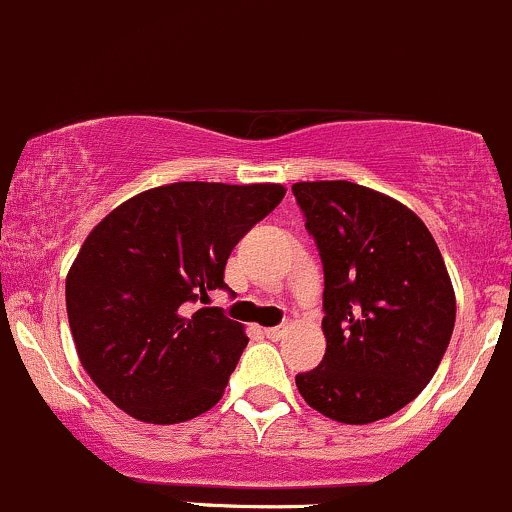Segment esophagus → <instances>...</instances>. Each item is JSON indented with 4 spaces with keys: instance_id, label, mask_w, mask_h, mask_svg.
Masks as SVG:
<instances>
[{
    "instance_id": "esophagus-1",
    "label": "esophagus",
    "mask_w": 512,
    "mask_h": 512,
    "mask_svg": "<svg viewBox=\"0 0 512 512\" xmlns=\"http://www.w3.org/2000/svg\"><path fill=\"white\" fill-rule=\"evenodd\" d=\"M288 333V325H276V328H266V335L271 337V340H278V337H283Z\"/></svg>"
}]
</instances>
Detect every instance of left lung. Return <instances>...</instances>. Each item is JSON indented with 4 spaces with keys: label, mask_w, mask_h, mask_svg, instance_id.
Segmentation results:
<instances>
[{
    "label": "left lung",
    "mask_w": 512,
    "mask_h": 512,
    "mask_svg": "<svg viewBox=\"0 0 512 512\" xmlns=\"http://www.w3.org/2000/svg\"><path fill=\"white\" fill-rule=\"evenodd\" d=\"M325 273V357L295 374L305 402L340 424L407 407L449 347L456 295L434 236L409 207L362 184L295 182Z\"/></svg>",
    "instance_id": "obj_1"
}]
</instances>
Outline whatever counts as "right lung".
I'll return each instance as SVG.
<instances>
[{
    "instance_id": "1",
    "label": "right lung",
    "mask_w": 512,
    "mask_h": 512,
    "mask_svg": "<svg viewBox=\"0 0 512 512\" xmlns=\"http://www.w3.org/2000/svg\"><path fill=\"white\" fill-rule=\"evenodd\" d=\"M281 184L175 182L120 204L88 234L66 276L78 360L115 407L179 424L224 394L249 337L221 308L226 258L281 204Z\"/></svg>"
}]
</instances>
